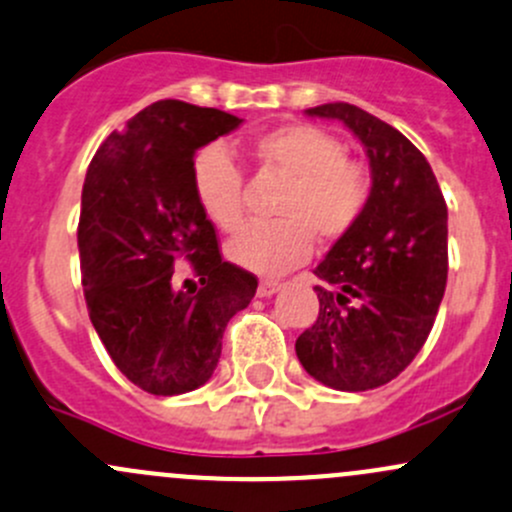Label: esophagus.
<instances>
[{
    "instance_id": "obj_1",
    "label": "esophagus",
    "mask_w": 512,
    "mask_h": 512,
    "mask_svg": "<svg viewBox=\"0 0 512 512\" xmlns=\"http://www.w3.org/2000/svg\"><path fill=\"white\" fill-rule=\"evenodd\" d=\"M279 289H282V282H277V279H262V282L257 284V297H272Z\"/></svg>"
}]
</instances>
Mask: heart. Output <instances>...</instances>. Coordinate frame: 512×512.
Masks as SVG:
<instances>
[{
    "label": "heart",
    "instance_id": "obj_1",
    "mask_svg": "<svg viewBox=\"0 0 512 512\" xmlns=\"http://www.w3.org/2000/svg\"><path fill=\"white\" fill-rule=\"evenodd\" d=\"M257 171L284 179L274 198L277 220L255 223L228 242L230 262L265 277L289 272L311 257L314 235L324 242L346 238L370 201L368 166L346 157V147L326 129L282 125L250 144ZM198 206L215 228L235 233L245 218V179L220 144H208L191 164Z\"/></svg>",
    "mask_w": 512,
    "mask_h": 512
}]
</instances>
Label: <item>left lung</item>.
Here are the masks:
<instances>
[{
    "mask_svg": "<svg viewBox=\"0 0 512 512\" xmlns=\"http://www.w3.org/2000/svg\"><path fill=\"white\" fill-rule=\"evenodd\" d=\"M306 115L351 129L373 186L360 223L314 270L319 316L297 338V358L333 390H375L412 363L432 331L449 272V213L429 161L395 127L348 102Z\"/></svg>",
    "mask_w": 512,
    "mask_h": 512,
    "instance_id": "obj_1",
    "label": "left lung"
}]
</instances>
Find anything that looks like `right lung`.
I'll use <instances>...</instances> for the list:
<instances>
[{
	"mask_svg": "<svg viewBox=\"0 0 512 512\" xmlns=\"http://www.w3.org/2000/svg\"><path fill=\"white\" fill-rule=\"evenodd\" d=\"M215 107L159 100L112 132L88 166L78 250L90 321L112 363L149 395L208 383L223 331L255 297V274L220 257L191 186L196 149L240 127ZM181 259L199 284L178 287Z\"/></svg>",
	"mask_w": 512,
	"mask_h": 512,
	"instance_id": "right-lung-1",
	"label": "right lung"
}]
</instances>
